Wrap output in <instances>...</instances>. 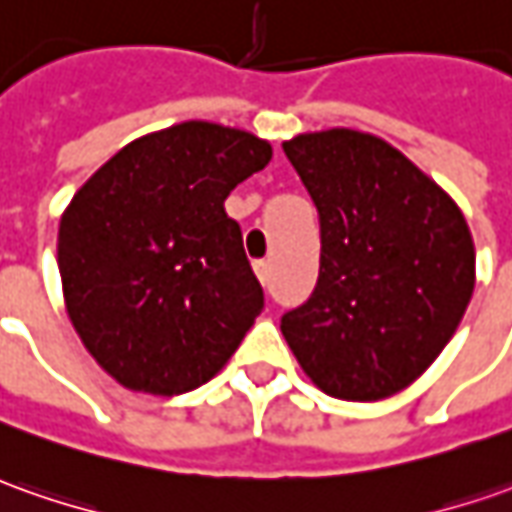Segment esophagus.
Instances as JSON below:
<instances>
[{
	"label": "esophagus",
	"instance_id": "1",
	"mask_svg": "<svg viewBox=\"0 0 512 512\" xmlns=\"http://www.w3.org/2000/svg\"><path fill=\"white\" fill-rule=\"evenodd\" d=\"M269 260H255V274L260 277V283L266 285L269 283Z\"/></svg>",
	"mask_w": 512,
	"mask_h": 512
}]
</instances>
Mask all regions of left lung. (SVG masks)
Instances as JSON below:
<instances>
[{
	"mask_svg": "<svg viewBox=\"0 0 512 512\" xmlns=\"http://www.w3.org/2000/svg\"><path fill=\"white\" fill-rule=\"evenodd\" d=\"M319 212L314 294L280 322L305 375L381 401L443 353L471 302L474 241L454 198L389 142L330 128L283 142Z\"/></svg>",
	"mask_w": 512,
	"mask_h": 512,
	"instance_id": "left-lung-1",
	"label": "left lung"
}]
</instances>
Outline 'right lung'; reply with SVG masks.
<instances>
[{
  "label": "right lung",
  "instance_id": "add662e5",
  "mask_svg": "<svg viewBox=\"0 0 512 512\" xmlns=\"http://www.w3.org/2000/svg\"><path fill=\"white\" fill-rule=\"evenodd\" d=\"M271 159L241 128L190 120L128 142L72 196L58 227L66 314L134 392L207 384L263 311L227 196Z\"/></svg>",
  "mask_w": 512,
  "mask_h": 512
}]
</instances>
